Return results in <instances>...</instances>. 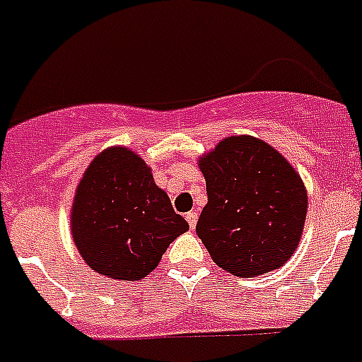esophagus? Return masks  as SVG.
I'll list each match as a JSON object with an SVG mask.
<instances>
[{
	"instance_id": "34e87169",
	"label": "esophagus",
	"mask_w": 362,
	"mask_h": 362,
	"mask_svg": "<svg viewBox=\"0 0 362 362\" xmlns=\"http://www.w3.org/2000/svg\"><path fill=\"white\" fill-rule=\"evenodd\" d=\"M186 218H187V223H189L191 230H195L197 218H199V215H197V211H189V214H186Z\"/></svg>"
}]
</instances>
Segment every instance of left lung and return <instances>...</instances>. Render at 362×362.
<instances>
[{
    "label": "left lung",
    "mask_w": 362,
    "mask_h": 362,
    "mask_svg": "<svg viewBox=\"0 0 362 362\" xmlns=\"http://www.w3.org/2000/svg\"><path fill=\"white\" fill-rule=\"evenodd\" d=\"M208 204L197 235L218 267L254 278L284 267L302 239L308 189L272 145L228 136L199 158Z\"/></svg>",
    "instance_id": "obj_1"
}]
</instances>
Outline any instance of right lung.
I'll return each mask as SVG.
<instances>
[{
  "instance_id": "right-lung-1",
  "label": "right lung",
  "mask_w": 362,
  "mask_h": 362,
  "mask_svg": "<svg viewBox=\"0 0 362 362\" xmlns=\"http://www.w3.org/2000/svg\"><path fill=\"white\" fill-rule=\"evenodd\" d=\"M71 238L97 274L136 281L151 274L163 252L189 230L134 151L108 147L93 158L73 197Z\"/></svg>"
}]
</instances>
